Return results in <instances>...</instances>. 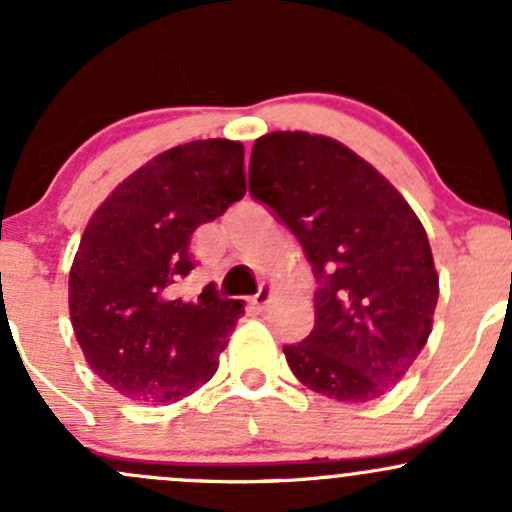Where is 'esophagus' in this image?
<instances>
[{"label":"esophagus","instance_id":"obj_1","mask_svg":"<svg viewBox=\"0 0 512 512\" xmlns=\"http://www.w3.org/2000/svg\"><path fill=\"white\" fill-rule=\"evenodd\" d=\"M272 293H274V289L272 286H267V284H262L260 286V291L255 293V298H252V303L257 305V310H264L269 305V301H272Z\"/></svg>","mask_w":512,"mask_h":512}]
</instances>
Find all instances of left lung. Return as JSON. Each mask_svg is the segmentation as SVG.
I'll return each mask as SVG.
<instances>
[{
  "label": "left lung",
  "mask_w": 512,
  "mask_h": 512,
  "mask_svg": "<svg viewBox=\"0 0 512 512\" xmlns=\"http://www.w3.org/2000/svg\"><path fill=\"white\" fill-rule=\"evenodd\" d=\"M248 178L317 281L313 332L284 346L293 375L337 402L385 395L426 346L438 303L419 216L370 163L320 134H264Z\"/></svg>",
  "instance_id": "1"
}]
</instances>
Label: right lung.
Listing matches in <instances>:
<instances>
[{
  "label": "right lung",
  "mask_w": 512,
  "mask_h": 512,
  "mask_svg": "<svg viewBox=\"0 0 512 512\" xmlns=\"http://www.w3.org/2000/svg\"><path fill=\"white\" fill-rule=\"evenodd\" d=\"M243 144L204 139L163 151L117 185L81 236L69 315L88 366L142 404L192 395L219 368L243 303L214 284L195 298L192 233L245 195Z\"/></svg>",
  "instance_id": "add662e5"
}]
</instances>
